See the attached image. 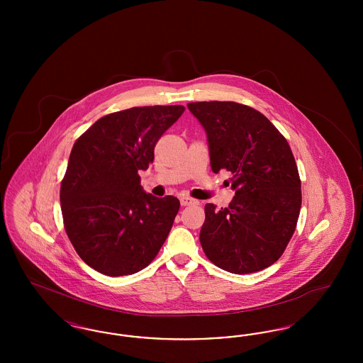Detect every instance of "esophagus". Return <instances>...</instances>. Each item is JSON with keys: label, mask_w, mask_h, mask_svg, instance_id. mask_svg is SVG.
Returning <instances> with one entry per match:
<instances>
[{"label": "esophagus", "mask_w": 363, "mask_h": 363, "mask_svg": "<svg viewBox=\"0 0 363 363\" xmlns=\"http://www.w3.org/2000/svg\"><path fill=\"white\" fill-rule=\"evenodd\" d=\"M179 201H181V206H184V207H186V206H197V204H199L197 200L190 199L188 196H182V197L179 199Z\"/></svg>", "instance_id": "obj_1"}]
</instances>
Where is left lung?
<instances>
[{"label": "left lung", "mask_w": 363, "mask_h": 363, "mask_svg": "<svg viewBox=\"0 0 363 363\" xmlns=\"http://www.w3.org/2000/svg\"><path fill=\"white\" fill-rule=\"evenodd\" d=\"M207 133L211 169L230 172L235 196L227 208L206 206L204 253L231 274L272 265L293 237L302 203L287 140L259 111L235 102L188 104Z\"/></svg>", "instance_id": "left-lung-1"}]
</instances>
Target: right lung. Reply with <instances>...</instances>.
Listing matches in <instances>:
<instances>
[{
    "label": "right lung",
    "instance_id": "add662e5",
    "mask_svg": "<svg viewBox=\"0 0 363 363\" xmlns=\"http://www.w3.org/2000/svg\"><path fill=\"white\" fill-rule=\"evenodd\" d=\"M184 106H143L104 116L74 143L60 201L70 242L82 259L107 277L132 275L155 259L179 200L140 185L159 138Z\"/></svg>",
    "mask_w": 363,
    "mask_h": 363
}]
</instances>
